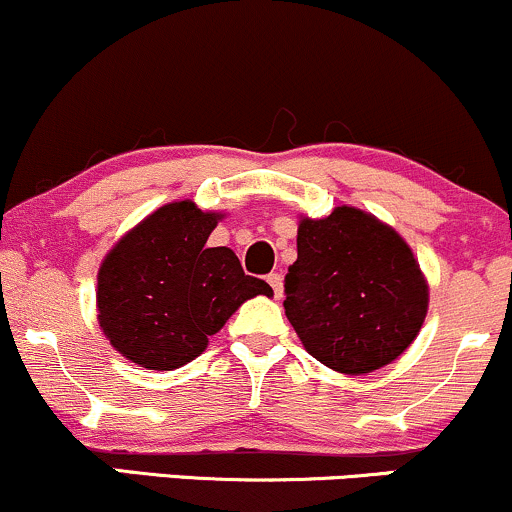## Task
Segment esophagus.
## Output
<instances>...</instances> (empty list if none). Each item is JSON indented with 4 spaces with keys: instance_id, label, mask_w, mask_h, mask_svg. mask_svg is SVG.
Wrapping results in <instances>:
<instances>
[{
    "instance_id": "34e87169",
    "label": "esophagus",
    "mask_w": 512,
    "mask_h": 512,
    "mask_svg": "<svg viewBox=\"0 0 512 512\" xmlns=\"http://www.w3.org/2000/svg\"><path fill=\"white\" fill-rule=\"evenodd\" d=\"M266 280H268V285L273 287V295L280 300V297H283V275H280V273H271Z\"/></svg>"
}]
</instances>
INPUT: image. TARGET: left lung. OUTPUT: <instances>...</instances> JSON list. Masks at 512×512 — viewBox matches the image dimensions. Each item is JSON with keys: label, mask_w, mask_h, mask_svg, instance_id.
<instances>
[{"label": "left lung", "mask_w": 512, "mask_h": 512, "mask_svg": "<svg viewBox=\"0 0 512 512\" xmlns=\"http://www.w3.org/2000/svg\"><path fill=\"white\" fill-rule=\"evenodd\" d=\"M283 307L309 355L343 375H365L418 336L428 283L392 227L341 205L321 220H300Z\"/></svg>", "instance_id": "1"}]
</instances>
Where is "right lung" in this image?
<instances>
[{"label": "right lung", "instance_id": "add662e5", "mask_svg": "<svg viewBox=\"0 0 512 512\" xmlns=\"http://www.w3.org/2000/svg\"><path fill=\"white\" fill-rule=\"evenodd\" d=\"M220 212L191 200L154 210L108 251L96 307L111 346L147 370H176L208 348V338L266 280L246 275L227 246H208Z\"/></svg>", "mask_w": 512, "mask_h": 512}]
</instances>
